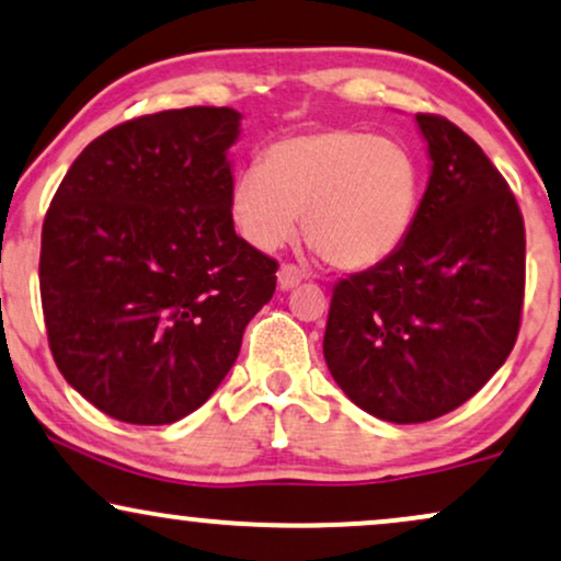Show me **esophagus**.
<instances>
[{
	"label": "esophagus",
	"mask_w": 561,
	"mask_h": 561,
	"mask_svg": "<svg viewBox=\"0 0 561 561\" xmlns=\"http://www.w3.org/2000/svg\"><path fill=\"white\" fill-rule=\"evenodd\" d=\"M276 279H279V287L282 289H293V287H297L305 279V274L295 264H282L279 266V274H276Z\"/></svg>",
	"instance_id": "esophagus-1"
}]
</instances>
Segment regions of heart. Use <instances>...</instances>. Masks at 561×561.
<instances>
[{
  "instance_id": "1",
  "label": "heart",
  "mask_w": 561,
  "mask_h": 561,
  "mask_svg": "<svg viewBox=\"0 0 561 561\" xmlns=\"http://www.w3.org/2000/svg\"><path fill=\"white\" fill-rule=\"evenodd\" d=\"M422 202V168L401 141L363 129L289 134L266 147L261 165L232 183L240 236L274 251L297 232L331 266L359 272L391 259Z\"/></svg>"
}]
</instances>
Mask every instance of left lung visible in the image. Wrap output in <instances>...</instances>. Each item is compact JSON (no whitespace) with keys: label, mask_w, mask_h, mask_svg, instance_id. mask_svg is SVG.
<instances>
[{"label":"left lung","mask_w":561,"mask_h":561,"mask_svg":"<svg viewBox=\"0 0 561 561\" xmlns=\"http://www.w3.org/2000/svg\"><path fill=\"white\" fill-rule=\"evenodd\" d=\"M432 175L382 264L333 285L323 357L339 388L393 424L430 422L500 370L520 331L526 228L513 191L463 129L416 113Z\"/></svg>","instance_id":"left-lung-1"}]
</instances>
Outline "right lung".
<instances>
[{
	"label": "right lung",
	"mask_w": 561,
	"mask_h": 561,
	"mask_svg": "<svg viewBox=\"0 0 561 561\" xmlns=\"http://www.w3.org/2000/svg\"><path fill=\"white\" fill-rule=\"evenodd\" d=\"M240 113L160 111L113 126L67 170L41 232L54 363L118 422L170 424L217 391L279 264L238 238Z\"/></svg>",
	"instance_id": "right-lung-1"
}]
</instances>
